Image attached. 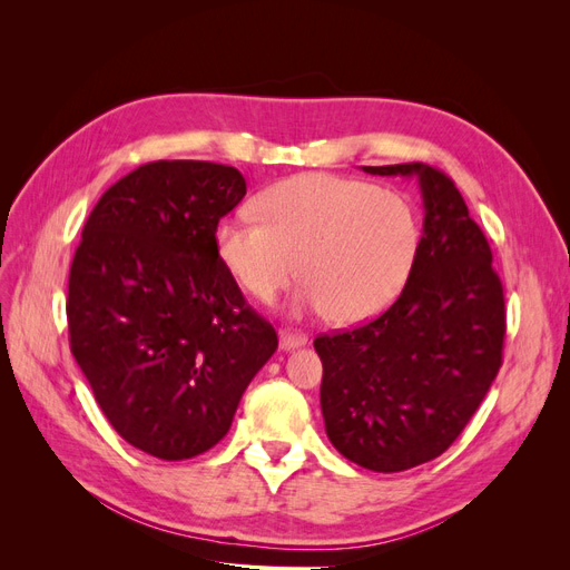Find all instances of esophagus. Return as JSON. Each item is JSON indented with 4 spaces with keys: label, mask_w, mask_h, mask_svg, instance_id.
Returning a JSON list of instances; mask_svg holds the SVG:
<instances>
[{
    "label": "esophagus",
    "mask_w": 570,
    "mask_h": 570,
    "mask_svg": "<svg viewBox=\"0 0 570 570\" xmlns=\"http://www.w3.org/2000/svg\"><path fill=\"white\" fill-rule=\"evenodd\" d=\"M304 344H306V335H302V333H289V331H281V350H283V352L304 347Z\"/></svg>",
    "instance_id": "obj_1"
}]
</instances>
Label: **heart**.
<instances>
[{"instance_id": "1", "label": "heart", "mask_w": 570, "mask_h": 570, "mask_svg": "<svg viewBox=\"0 0 570 570\" xmlns=\"http://www.w3.org/2000/svg\"><path fill=\"white\" fill-rule=\"evenodd\" d=\"M258 216H228L214 228L220 266L247 295L271 302L306 278L297 312L335 323L377 316L400 295L421 245L419 216L394 189L333 174H299L266 187Z\"/></svg>"}]
</instances>
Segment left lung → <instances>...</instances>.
Listing matches in <instances>:
<instances>
[{
    "instance_id": "obj_1",
    "label": "left lung",
    "mask_w": 570,
    "mask_h": 570,
    "mask_svg": "<svg viewBox=\"0 0 570 570\" xmlns=\"http://www.w3.org/2000/svg\"><path fill=\"white\" fill-rule=\"evenodd\" d=\"M416 178L423 235L406 285L383 316L321 335L327 440L361 469L433 461L471 421L502 366L504 289L456 185L428 164L361 166Z\"/></svg>"
}]
</instances>
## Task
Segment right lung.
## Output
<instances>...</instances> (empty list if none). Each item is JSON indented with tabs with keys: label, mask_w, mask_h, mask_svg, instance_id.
Here are the masks:
<instances>
[{
	"label": "right lung",
	"mask_w": 570,
	"mask_h": 570,
	"mask_svg": "<svg viewBox=\"0 0 570 570\" xmlns=\"http://www.w3.org/2000/svg\"><path fill=\"white\" fill-rule=\"evenodd\" d=\"M245 195L233 166L145 164L101 195L73 256L71 352L116 433L164 461L223 440L278 350L214 252Z\"/></svg>",
	"instance_id": "1"
}]
</instances>
